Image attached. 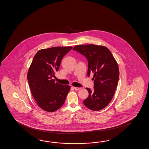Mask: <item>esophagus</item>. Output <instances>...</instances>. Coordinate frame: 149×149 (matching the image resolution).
<instances>
[{
  "label": "esophagus",
  "mask_w": 149,
  "mask_h": 149,
  "mask_svg": "<svg viewBox=\"0 0 149 149\" xmlns=\"http://www.w3.org/2000/svg\"><path fill=\"white\" fill-rule=\"evenodd\" d=\"M73 88L76 91H79L80 90L81 88H79V87H73Z\"/></svg>",
  "instance_id": "34e87169"
}]
</instances>
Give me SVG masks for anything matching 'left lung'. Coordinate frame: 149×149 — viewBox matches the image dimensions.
<instances>
[{
    "instance_id": "left-lung-1",
    "label": "left lung",
    "mask_w": 149,
    "mask_h": 149,
    "mask_svg": "<svg viewBox=\"0 0 149 149\" xmlns=\"http://www.w3.org/2000/svg\"><path fill=\"white\" fill-rule=\"evenodd\" d=\"M73 49L87 58L88 76L91 73L94 74V91L86 88L89 96L83 103L91 110H101L110 103L117 88L119 77L117 62L110 50L104 46L76 45Z\"/></svg>"
}]
</instances>
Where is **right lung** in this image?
<instances>
[{
	"label": "right lung",
	"mask_w": 149,
	"mask_h": 149,
	"mask_svg": "<svg viewBox=\"0 0 149 149\" xmlns=\"http://www.w3.org/2000/svg\"><path fill=\"white\" fill-rule=\"evenodd\" d=\"M72 47H54L42 49L36 54L29 69L27 78L32 95L38 106L53 112L63 105L70 90L68 85L55 82L53 77L64 56Z\"/></svg>",
	"instance_id": "obj_1"
}]
</instances>
